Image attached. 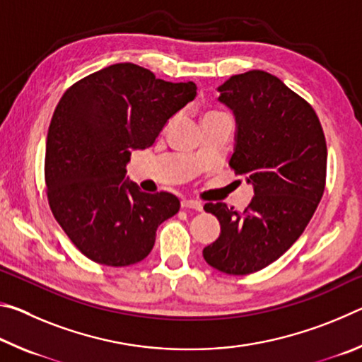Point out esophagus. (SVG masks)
Masks as SVG:
<instances>
[{
    "label": "esophagus",
    "instance_id": "obj_1",
    "mask_svg": "<svg viewBox=\"0 0 362 362\" xmlns=\"http://www.w3.org/2000/svg\"><path fill=\"white\" fill-rule=\"evenodd\" d=\"M182 207H183V209L203 211V203H201V201H194V199H183L182 201Z\"/></svg>",
    "mask_w": 362,
    "mask_h": 362
}]
</instances>
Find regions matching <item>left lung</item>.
I'll list each match as a JSON object with an SVG mask.
<instances>
[{
	"label": "left lung",
	"instance_id": "1",
	"mask_svg": "<svg viewBox=\"0 0 362 362\" xmlns=\"http://www.w3.org/2000/svg\"><path fill=\"white\" fill-rule=\"evenodd\" d=\"M218 93L236 118L230 168L252 183L254 198L243 212L204 204L222 231L203 255L243 276L278 260L306 228L326 187L327 146L313 107L267 71L231 76Z\"/></svg>",
	"mask_w": 362,
	"mask_h": 362
}]
</instances>
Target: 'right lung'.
Wrapping results in <instances>:
<instances>
[{"instance_id":"obj_1","label":"right lung","mask_w":362,"mask_h":362,"mask_svg":"<svg viewBox=\"0 0 362 362\" xmlns=\"http://www.w3.org/2000/svg\"><path fill=\"white\" fill-rule=\"evenodd\" d=\"M194 97V83L164 81L134 64L110 65L65 90L47 131L46 194L88 259L107 267L144 260L158 226L179 212L175 194L145 193L124 180L126 164Z\"/></svg>"}]
</instances>
